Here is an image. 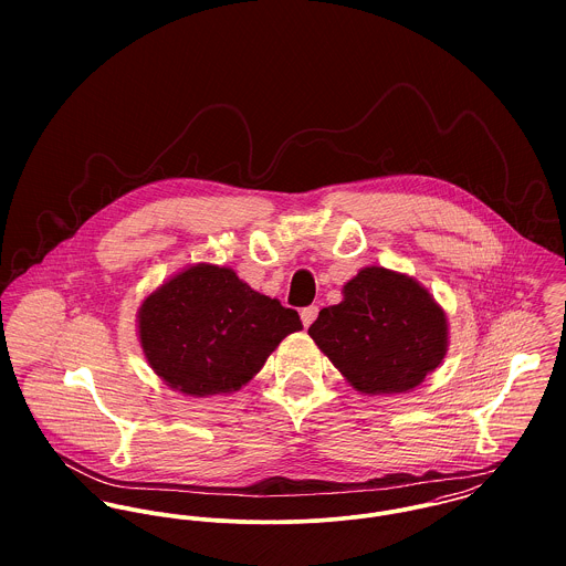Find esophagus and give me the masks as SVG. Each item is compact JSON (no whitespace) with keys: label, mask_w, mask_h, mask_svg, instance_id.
I'll list each match as a JSON object with an SVG mask.
<instances>
[{"label":"esophagus","mask_w":566,"mask_h":566,"mask_svg":"<svg viewBox=\"0 0 566 566\" xmlns=\"http://www.w3.org/2000/svg\"><path fill=\"white\" fill-rule=\"evenodd\" d=\"M316 318H318V307H316V305L305 307V310L301 312V321H303V326H305V328H310V324L314 323Z\"/></svg>","instance_id":"34e87169"}]
</instances>
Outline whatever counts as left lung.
<instances>
[{
    "instance_id": "8db88e82",
    "label": "left lung",
    "mask_w": 566,
    "mask_h": 566,
    "mask_svg": "<svg viewBox=\"0 0 566 566\" xmlns=\"http://www.w3.org/2000/svg\"><path fill=\"white\" fill-rule=\"evenodd\" d=\"M310 326L312 339L361 395H401L424 381L449 348L444 310L411 276L370 265Z\"/></svg>"
}]
</instances>
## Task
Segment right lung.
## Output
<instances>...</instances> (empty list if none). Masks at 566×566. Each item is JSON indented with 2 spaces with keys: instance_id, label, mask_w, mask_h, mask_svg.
<instances>
[{
  "instance_id": "1",
  "label": "right lung",
  "mask_w": 566,
  "mask_h": 566,
  "mask_svg": "<svg viewBox=\"0 0 566 566\" xmlns=\"http://www.w3.org/2000/svg\"><path fill=\"white\" fill-rule=\"evenodd\" d=\"M150 368L187 397L231 395L303 323L231 270L196 263L157 287L137 314Z\"/></svg>"
}]
</instances>
